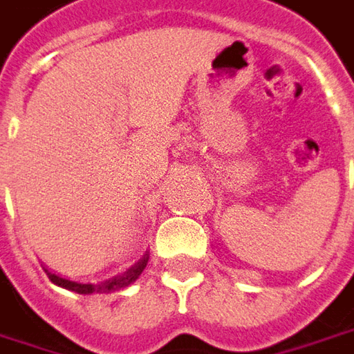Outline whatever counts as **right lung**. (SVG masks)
<instances>
[{
	"label": "right lung",
	"mask_w": 354,
	"mask_h": 354,
	"mask_svg": "<svg viewBox=\"0 0 354 354\" xmlns=\"http://www.w3.org/2000/svg\"><path fill=\"white\" fill-rule=\"evenodd\" d=\"M147 261H149V253L145 251L142 259L138 261V263L132 266V268H128L124 274H118L115 278H111L107 281H101V283H80V281H74L68 280V278H61V276H57L55 272L48 270V268H44V272L48 274V278L55 286L63 289H68V291H74V293H78V295H91V293H113V291H118V289L128 288L130 283H134L138 278H140V274L143 272V268L147 266Z\"/></svg>",
	"instance_id": "1"
}]
</instances>
